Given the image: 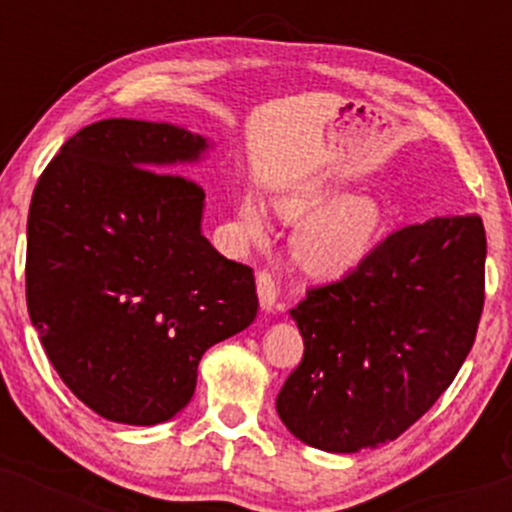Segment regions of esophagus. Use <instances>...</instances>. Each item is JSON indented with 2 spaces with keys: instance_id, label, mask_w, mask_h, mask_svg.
<instances>
[{
  "instance_id": "obj_1",
  "label": "esophagus",
  "mask_w": 512,
  "mask_h": 512,
  "mask_svg": "<svg viewBox=\"0 0 512 512\" xmlns=\"http://www.w3.org/2000/svg\"><path fill=\"white\" fill-rule=\"evenodd\" d=\"M257 296H260V308L264 313H274L276 310V286L274 279L267 272L257 274Z\"/></svg>"
}]
</instances>
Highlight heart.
Segmentation results:
<instances>
[{"mask_svg": "<svg viewBox=\"0 0 512 512\" xmlns=\"http://www.w3.org/2000/svg\"><path fill=\"white\" fill-rule=\"evenodd\" d=\"M327 180H308L274 197L281 221L298 223L291 236V257L313 279H344L373 252L385 226L383 204L370 195H342ZM238 226L250 243L267 240V219L255 195L238 202Z\"/></svg>", "mask_w": 512, "mask_h": 512, "instance_id": "heart-1", "label": "heart"}]
</instances>
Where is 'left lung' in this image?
Masks as SVG:
<instances>
[{
	"label": "left lung",
	"mask_w": 512,
	"mask_h": 512,
	"mask_svg": "<svg viewBox=\"0 0 512 512\" xmlns=\"http://www.w3.org/2000/svg\"><path fill=\"white\" fill-rule=\"evenodd\" d=\"M486 233L477 214L436 216L387 236L361 267L289 310L303 361L276 397L305 445L390 443L448 390L477 337Z\"/></svg>",
	"instance_id": "8db88e82"
}]
</instances>
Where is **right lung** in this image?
<instances>
[{
	"label": "right lung",
	"instance_id": "right-lung-1",
	"mask_svg": "<svg viewBox=\"0 0 512 512\" xmlns=\"http://www.w3.org/2000/svg\"><path fill=\"white\" fill-rule=\"evenodd\" d=\"M211 149L170 122L101 120L35 185L28 315L62 383L115 424L173 419L204 351L257 315L252 269L204 238L202 187L173 175Z\"/></svg>",
	"mask_w": 512,
	"mask_h": 512
}]
</instances>
